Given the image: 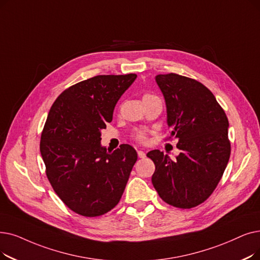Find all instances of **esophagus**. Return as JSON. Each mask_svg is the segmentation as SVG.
Wrapping results in <instances>:
<instances>
[{"instance_id":"34e87169","label":"esophagus","mask_w":260,"mask_h":260,"mask_svg":"<svg viewBox=\"0 0 260 260\" xmlns=\"http://www.w3.org/2000/svg\"><path fill=\"white\" fill-rule=\"evenodd\" d=\"M138 157L139 158H145L146 155H145V153L143 151H138Z\"/></svg>"}]
</instances>
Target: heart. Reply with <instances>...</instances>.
<instances>
[{
	"instance_id": "heart-1",
	"label": "heart",
	"mask_w": 260,
	"mask_h": 260,
	"mask_svg": "<svg viewBox=\"0 0 260 260\" xmlns=\"http://www.w3.org/2000/svg\"><path fill=\"white\" fill-rule=\"evenodd\" d=\"M150 96H153V95L146 93L143 95L142 100L146 99V98H150ZM134 138L138 140L139 142H145L146 140H148V133H146L144 129H138L134 133Z\"/></svg>"
}]
</instances>
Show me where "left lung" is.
<instances>
[{
	"label": "left lung",
	"mask_w": 260,
	"mask_h": 260,
	"mask_svg": "<svg viewBox=\"0 0 260 260\" xmlns=\"http://www.w3.org/2000/svg\"><path fill=\"white\" fill-rule=\"evenodd\" d=\"M165 96L167 123L180 151L171 159L159 150L146 154L155 164L152 184L178 208H192L216 189L231 156L229 120L210 90L175 73L155 77Z\"/></svg>",
	"instance_id": "8db88e82"
}]
</instances>
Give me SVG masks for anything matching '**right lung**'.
I'll return each instance as SVG.
<instances>
[{
	"label": "right lung",
	"mask_w": 260,
	"mask_h": 260,
	"mask_svg": "<svg viewBox=\"0 0 260 260\" xmlns=\"http://www.w3.org/2000/svg\"><path fill=\"white\" fill-rule=\"evenodd\" d=\"M136 74L96 75L66 89L56 99L41 133L40 153L54 191L84 217H99L121 199L137 152L121 144L101 145V131Z\"/></svg>",
	"instance_id": "right-lung-1"
}]
</instances>
